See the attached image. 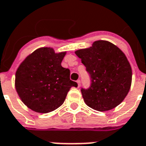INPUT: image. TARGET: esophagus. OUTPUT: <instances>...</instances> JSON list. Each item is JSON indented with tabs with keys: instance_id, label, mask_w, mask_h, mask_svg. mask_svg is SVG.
Listing matches in <instances>:
<instances>
[{
	"instance_id": "1",
	"label": "esophagus",
	"mask_w": 146,
	"mask_h": 146,
	"mask_svg": "<svg viewBox=\"0 0 146 146\" xmlns=\"http://www.w3.org/2000/svg\"><path fill=\"white\" fill-rule=\"evenodd\" d=\"M77 83H78V87H80V85H81V81H80V80H78V81H77Z\"/></svg>"
}]
</instances>
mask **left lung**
Segmentation results:
<instances>
[{"instance_id":"1","label":"left lung","mask_w":146,"mask_h":146,"mask_svg":"<svg viewBox=\"0 0 146 146\" xmlns=\"http://www.w3.org/2000/svg\"><path fill=\"white\" fill-rule=\"evenodd\" d=\"M91 77L89 88H81L85 104L98 111L115 108L126 98L132 83L127 58L114 44L98 40L88 48L75 52Z\"/></svg>"}]
</instances>
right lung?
<instances>
[{
    "instance_id": "right-lung-1",
    "label": "right lung",
    "mask_w": 146,
    "mask_h": 146,
    "mask_svg": "<svg viewBox=\"0 0 146 146\" xmlns=\"http://www.w3.org/2000/svg\"><path fill=\"white\" fill-rule=\"evenodd\" d=\"M66 52L39 48L29 55L16 72L15 88L23 104L33 111L47 113L62 104L72 87L70 70L61 65Z\"/></svg>"
}]
</instances>
